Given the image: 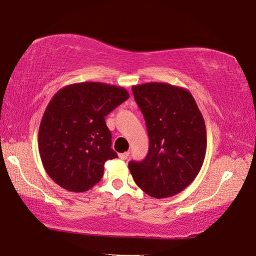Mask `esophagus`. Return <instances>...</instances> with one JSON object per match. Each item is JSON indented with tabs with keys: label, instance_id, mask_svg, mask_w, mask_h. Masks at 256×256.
Instances as JSON below:
<instances>
[{
	"label": "esophagus",
	"instance_id": "34e87169",
	"mask_svg": "<svg viewBox=\"0 0 256 256\" xmlns=\"http://www.w3.org/2000/svg\"><path fill=\"white\" fill-rule=\"evenodd\" d=\"M129 157V152H124L122 154H119V158L122 159V160H127Z\"/></svg>",
	"mask_w": 256,
	"mask_h": 256
}]
</instances>
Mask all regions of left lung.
Instances as JSON below:
<instances>
[{"label":"left lung","mask_w":256,"mask_h":256,"mask_svg":"<svg viewBox=\"0 0 256 256\" xmlns=\"http://www.w3.org/2000/svg\"><path fill=\"white\" fill-rule=\"evenodd\" d=\"M146 122L149 150L142 162H129L136 184L149 196L166 198L190 185L203 166L206 127L190 91L165 82L132 86Z\"/></svg>","instance_id":"8db88e82"}]
</instances>
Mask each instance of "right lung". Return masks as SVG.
Wrapping results in <instances>:
<instances>
[{
    "mask_svg": "<svg viewBox=\"0 0 256 256\" xmlns=\"http://www.w3.org/2000/svg\"><path fill=\"white\" fill-rule=\"evenodd\" d=\"M129 98L122 86L101 82L66 86L53 96L38 128V152L52 180L70 192H86L118 155L104 117Z\"/></svg>",
    "mask_w": 256,
    "mask_h": 256,
    "instance_id": "right-lung-1",
    "label": "right lung"
}]
</instances>
